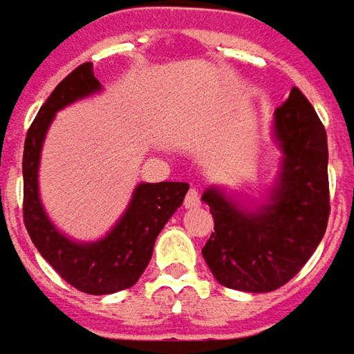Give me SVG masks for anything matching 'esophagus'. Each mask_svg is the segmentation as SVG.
Here are the masks:
<instances>
[{"label": "esophagus", "mask_w": 354, "mask_h": 354, "mask_svg": "<svg viewBox=\"0 0 354 354\" xmlns=\"http://www.w3.org/2000/svg\"><path fill=\"white\" fill-rule=\"evenodd\" d=\"M201 205V196H198V191L196 189H189V193L185 196V206L187 208H194V206Z\"/></svg>", "instance_id": "34e87169"}]
</instances>
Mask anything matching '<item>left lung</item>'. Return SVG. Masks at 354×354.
Instances as JSON below:
<instances>
[{"instance_id":"8db88e82","label":"left lung","mask_w":354,"mask_h":354,"mask_svg":"<svg viewBox=\"0 0 354 354\" xmlns=\"http://www.w3.org/2000/svg\"><path fill=\"white\" fill-rule=\"evenodd\" d=\"M272 140L281 161L263 203L249 205L216 185L203 193L214 216L203 257L216 281L241 292H271L290 281L329 218L326 128L298 87L274 111Z\"/></svg>"}]
</instances>
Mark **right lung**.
Masks as SVG:
<instances>
[{
  "label": "right lung",
  "mask_w": 354,
  "mask_h": 354,
  "mask_svg": "<svg viewBox=\"0 0 354 354\" xmlns=\"http://www.w3.org/2000/svg\"><path fill=\"white\" fill-rule=\"evenodd\" d=\"M101 89L103 85L95 77L91 62L75 68L40 106L28 128L23 151V218L28 236L64 281L95 296L118 292L136 284L151 259L156 238L189 191L187 183H140L127 210L97 241H75L54 226L39 193L42 144L58 111Z\"/></svg>",
  "instance_id": "right-lung-1"
}]
</instances>
